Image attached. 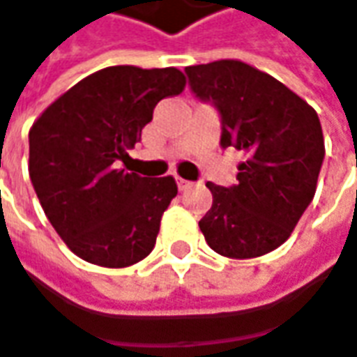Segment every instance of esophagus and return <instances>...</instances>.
<instances>
[{"instance_id":"obj_1","label":"esophagus","mask_w":357,"mask_h":357,"mask_svg":"<svg viewBox=\"0 0 357 357\" xmlns=\"http://www.w3.org/2000/svg\"><path fill=\"white\" fill-rule=\"evenodd\" d=\"M178 188H179V192H188V190H192V188H194V183H192V181H188V179L178 178Z\"/></svg>"}]
</instances>
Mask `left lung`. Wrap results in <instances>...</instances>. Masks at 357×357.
Instances as JSON below:
<instances>
[{"label": "left lung", "instance_id": "8db88e82", "mask_svg": "<svg viewBox=\"0 0 357 357\" xmlns=\"http://www.w3.org/2000/svg\"><path fill=\"white\" fill-rule=\"evenodd\" d=\"M185 73L196 96L220 111L222 147L246 153L236 185L206 183L212 208L199 230L222 257H262L291 236L315 196L325 155L319 116L283 82L241 60Z\"/></svg>", "mask_w": 357, "mask_h": 357}]
</instances>
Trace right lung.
I'll use <instances>...</instances> for the list:
<instances>
[{
    "label": "right lung",
    "mask_w": 357,
    "mask_h": 357,
    "mask_svg": "<svg viewBox=\"0 0 357 357\" xmlns=\"http://www.w3.org/2000/svg\"><path fill=\"white\" fill-rule=\"evenodd\" d=\"M183 89L185 76L174 66H109L33 121V190L58 236L82 261L123 268L153 250L178 183L172 176L141 178L119 161L135 147L159 100Z\"/></svg>",
    "instance_id": "obj_1"
}]
</instances>
